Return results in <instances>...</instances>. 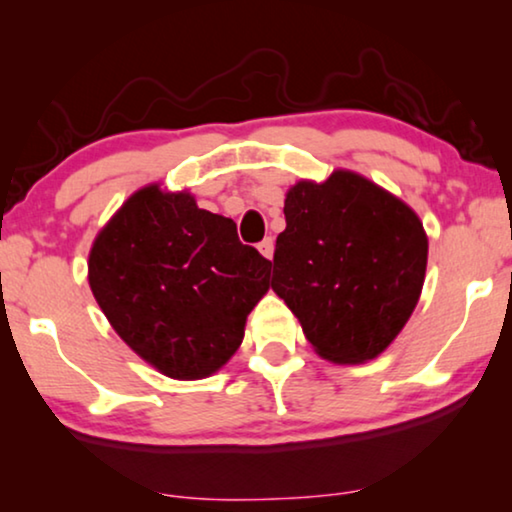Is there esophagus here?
<instances>
[{"mask_svg":"<svg viewBox=\"0 0 512 512\" xmlns=\"http://www.w3.org/2000/svg\"><path fill=\"white\" fill-rule=\"evenodd\" d=\"M258 251H261L268 261H272V256H275V240H272V237H265V240L258 244Z\"/></svg>","mask_w":512,"mask_h":512,"instance_id":"esophagus-1","label":"esophagus"}]
</instances>
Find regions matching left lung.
Segmentation results:
<instances>
[{
  "label": "left lung",
  "mask_w": 512,
  "mask_h": 512,
  "mask_svg": "<svg viewBox=\"0 0 512 512\" xmlns=\"http://www.w3.org/2000/svg\"><path fill=\"white\" fill-rule=\"evenodd\" d=\"M272 289L328 361L375 359L422 293L429 242L417 214L373 181L333 172L286 193Z\"/></svg>",
  "instance_id": "1"
}]
</instances>
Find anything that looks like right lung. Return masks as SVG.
Segmentation results:
<instances>
[{"instance_id": "right-lung-1", "label": "right lung", "mask_w": 512, "mask_h": 512, "mask_svg": "<svg viewBox=\"0 0 512 512\" xmlns=\"http://www.w3.org/2000/svg\"><path fill=\"white\" fill-rule=\"evenodd\" d=\"M90 289L114 331L160 373L200 380L237 352L270 289V261L233 219L188 193L137 191L90 249Z\"/></svg>"}]
</instances>
